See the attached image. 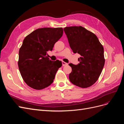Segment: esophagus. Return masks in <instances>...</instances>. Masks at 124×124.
<instances>
[{"label":"esophagus","mask_w":124,"mask_h":124,"mask_svg":"<svg viewBox=\"0 0 124 124\" xmlns=\"http://www.w3.org/2000/svg\"><path fill=\"white\" fill-rule=\"evenodd\" d=\"M62 66H66L67 65H68V63L65 62H62Z\"/></svg>","instance_id":"1"}]
</instances>
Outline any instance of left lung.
Segmentation results:
<instances>
[{"mask_svg": "<svg viewBox=\"0 0 124 124\" xmlns=\"http://www.w3.org/2000/svg\"><path fill=\"white\" fill-rule=\"evenodd\" d=\"M74 53L79 54L80 63H69L72 71L70 81L78 87L87 88L98 80L104 65V49L94 33L82 26L63 28Z\"/></svg>", "mask_w": 124, "mask_h": 124, "instance_id": "1", "label": "left lung"}]
</instances>
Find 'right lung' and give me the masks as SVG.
I'll use <instances>...</instances> for the list:
<instances>
[{
    "label": "right lung",
    "mask_w": 124,
    "mask_h": 124,
    "mask_svg": "<svg viewBox=\"0 0 124 124\" xmlns=\"http://www.w3.org/2000/svg\"><path fill=\"white\" fill-rule=\"evenodd\" d=\"M63 29L42 28L26 36L19 50L18 66L23 80L29 87L40 90L53 82L56 72L62 66L61 61H52L47 52L52 51L61 38Z\"/></svg>",
    "instance_id": "1"
}]
</instances>
